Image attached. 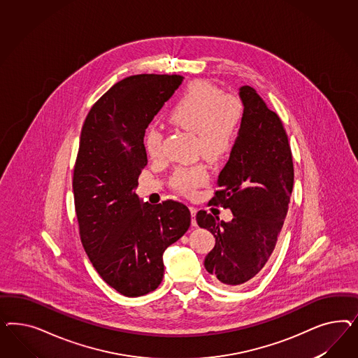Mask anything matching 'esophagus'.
Instances as JSON below:
<instances>
[{
	"label": "esophagus",
	"instance_id": "obj_1",
	"mask_svg": "<svg viewBox=\"0 0 358 358\" xmlns=\"http://www.w3.org/2000/svg\"><path fill=\"white\" fill-rule=\"evenodd\" d=\"M190 213H192V226H196V220H195V214H196V208L194 206L189 207Z\"/></svg>",
	"mask_w": 358,
	"mask_h": 358
}]
</instances>
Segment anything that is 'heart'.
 <instances>
[{"label": "heart", "instance_id": "obj_1", "mask_svg": "<svg viewBox=\"0 0 358 358\" xmlns=\"http://www.w3.org/2000/svg\"><path fill=\"white\" fill-rule=\"evenodd\" d=\"M243 108L238 98L224 94L207 81H195L181 93L169 113V120L196 134V150L202 156L219 160L227 156L238 136ZM163 131L151 127L145 132L144 147L148 156L157 159L163 153ZM208 178L206 166L196 164L178 168L172 177L176 190L192 194Z\"/></svg>", "mask_w": 358, "mask_h": 358}]
</instances>
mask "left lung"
Listing matches in <instances>:
<instances>
[{"instance_id":"8db88e82","label":"left lung","mask_w":358,"mask_h":358,"mask_svg":"<svg viewBox=\"0 0 358 358\" xmlns=\"http://www.w3.org/2000/svg\"><path fill=\"white\" fill-rule=\"evenodd\" d=\"M244 113L238 138L217 178L213 205L229 208L231 222L196 213V223L215 238L205 259L220 286L235 287L265 266L289 210L293 192V155L280 117L253 87H240Z\"/></svg>"}]
</instances>
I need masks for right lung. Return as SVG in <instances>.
Listing matches in <instances>:
<instances>
[{"label": "right lung", "instance_id": "right-lung-1", "mask_svg": "<svg viewBox=\"0 0 358 358\" xmlns=\"http://www.w3.org/2000/svg\"><path fill=\"white\" fill-rule=\"evenodd\" d=\"M184 77L135 75L108 89L87 113L73 169L78 231L101 278L126 296L163 281V253L190 227L184 203H141L135 193L147 165L144 134Z\"/></svg>", "mask_w": 358, "mask_h": 358}]
</instances>
